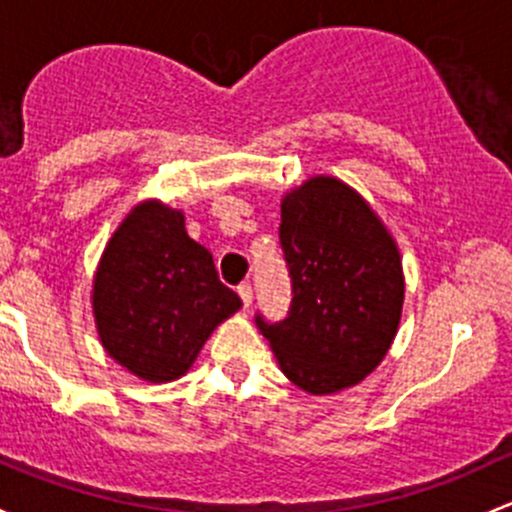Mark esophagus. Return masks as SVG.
Instances as JSON below:
<instances>
[{"label":"esophagus","mask_w":512,"mask_h":512,"mask_svg":"<svg viewBox=\"0 0 512 512\" xmlns=\"http://www.w3.org/2000/svg\"><path fill=\"white\" fill-rule=\"evenodd\" d=\"M238 294L242 299V306H245V309H250V304H252V287H250V284H247V282L238 284Z\"/></svg>","instance_id":"esophagus-1"}]
</instances>
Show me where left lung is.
Listing matches in <instances>:
<instances>
[{
  "mask_svg": "<svg viewBox=\"0 0 512 512\" xmlns=\"http://www.w3.org/2000/svg\"><path fill=\"white\" fill-rule=\"evenodd\" d=\"M279 245L292 279L287 319L255 324L282 373L311 395L351 387L385 358L402 314V262L378 215L331 176L282 201Z\"/></svg>",
  "mask_w": 512,
  "mask_h": 512,
  "instance_id": "8db88e82",
  "label": "left lung"
}]
</instances>
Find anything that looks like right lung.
<instances>
[{"label": "right lung", "instance_id": "1", "mask_svg": "<svg viewBox=\"0 0 512 512\" xmlns=\"http://www.w3.org/2000/svg\"><path fill=\"white\" fill-rule=\"evenodd\" d=\"M242 306L184 215L142 203L102 255L93 311L105 351L149 383L184 375L213 328Z\"/></svg>", "mask_w": 512, "mask_h": 512}]
</instances>
